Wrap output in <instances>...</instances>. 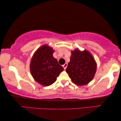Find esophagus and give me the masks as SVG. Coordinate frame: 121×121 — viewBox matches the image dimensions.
<instances>
[{
	"label": "esophagus",
	"mask_w": 121,
	"mask_h": 121,
	"mask_svg": "<svg viewBox=\"0 0 121 121\" xmlns=\"http://www.w3.org/2000/svg\"><path fill=\"white\" fill-rule=\"evenodd\" d=\"M67 66H68V64H67V63H65V64H64V65H63V68H64V70H65V69H66Z\"/></svg>",
	"instance_id": "34e87169"
}]
</instances>
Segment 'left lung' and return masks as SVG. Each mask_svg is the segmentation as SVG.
Instances as JSON below:
<instances>
[{
  "instance_id": "1",
  "label": "left lung",
  "mask_w": 121,
  "mask_h": 121,
  "mask_svg": "<svg viewBox=\"0 0 121 121\" xmlns=\"http://www.w3.org/2000/svg\"><path fill=\"white\" fill-rule=\"evenodd\" d=\"M96 68L95 60L88 51L76 49L71 52L70 62L66 71L75 84L84 85L93 79Z\"/></svg>"
}]
</instances>
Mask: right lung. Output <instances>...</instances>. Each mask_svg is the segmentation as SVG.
Here are the masks:
<instances>
[{"label":"right lung","mask_w":121,"mask_h":121,"mask_svg":"<svg viewBox=\"0 0 121 121\" xmlns=\"http://www.w3.org/2000/svg\"><path fill=\"white\" fill-rule=\"evenodd\" d=\"M51 48L43 45L33 55L30 63V71L33 78L44 86H49L56 81L57 77L64 70L53 57Z\"/></svg>","instance_id":"1"}]
</instances>
